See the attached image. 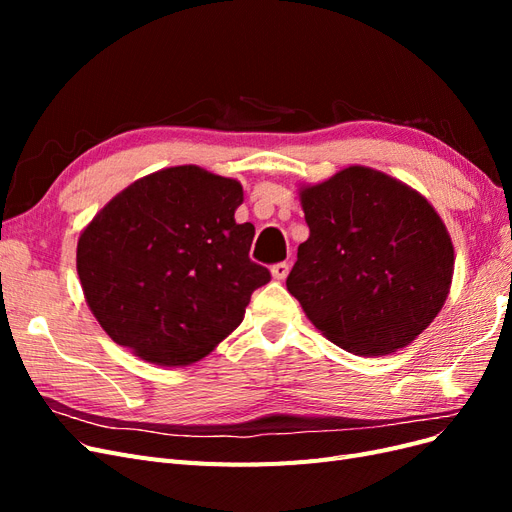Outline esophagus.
I'll list each match as a JSON object with an SVG mask.
<instances>
[{
	"instance_id": "esophagus-1",
	"label": "esophagus",
	"mask_w": 512,
	"mask_h": 512,
	"mask_svg": "<svg viewBox=\"0 0 512 512\" xmlns=\"http://www.w3.org/2000/svg\"><path fill=\"white\" fill-rule=\"evenodd\" d=\"M288 271H290V265H288V262H277V265H273V267H271V275H273V280H277V282L286 280Z\"/></svg>"
}]
</instances>
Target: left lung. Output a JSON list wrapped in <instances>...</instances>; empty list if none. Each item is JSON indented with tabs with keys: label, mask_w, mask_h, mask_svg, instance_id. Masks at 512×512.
Segmentation results:
<instances>
[{
	"label": "left lung",
	"mask_w": 512,
	"mask_h": 512,
	"mask_svg": "<svg viewBox=\"0 0 512 512\" xmlns=\"http://www.w3.org/2000/svg\"><path fill=\"white\" fill-rule=\"evenodd\" d=\"M309 237L288 292L335 346L382 356L440 314L455 269L451 235L429 200L369 166L301 185Z\"/></svg>",
	"instance_id": "left-lung-1"
}]
</instances>
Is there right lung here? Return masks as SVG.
Listing matches in <instances>:
<instances>
[{"label": "right lung", "instance_id": "obj_1", "mask_svg": "<svg viewBox=\"0 0 512 512\" xmlns=\"http://www.w3.org/2000/svg\"><path fill=\"white\" fill-rule=\"evenodd\" d=\"M237 179L185 164L134 181L76 245L85 301L115 344L183 367L235 331L271 273L250 260L254 226L237 224Z\"/></svg>", "mask_w": 512, "mask_h": 512}]
</instances>
